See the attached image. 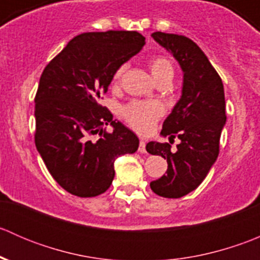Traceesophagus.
I'll use <instances>...</instances> for the list:
<instances>
[{
  "mask_svg": "<svg viewBox=\"0 0 260 260\" xmlns=\"http://www.w3.org/2000/svg\"><path fill=\"white\" fill-rule=\"evenodd\" d=\"M138 151L141 153H146V142L143 140L140 141V146H138Z\"/></svg>",
  "mask_w": 260,
  "mask_h": 260,
  "instance_id": "34e87169",
  "label": "esophagus"
}]
</instances>
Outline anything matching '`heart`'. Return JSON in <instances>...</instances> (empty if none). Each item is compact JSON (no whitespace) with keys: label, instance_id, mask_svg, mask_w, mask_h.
Listing matches in <instances>:
<instances>
[{"label":"heart","instance_id":"heart-1","mask_svg":"<svg viewBox=\"0 0 260 260\" xmlns=\"http://www.w3.org/2000/svg\"><path fill=\"white\" fill-rule=\"evenodd\" d=\"M148 69L156 83L158 81L174 78V67L171 61L165 56H153L148 60ZM125 70V65H122L114 73L113 81L115 84L120 80L123 73ZM165 113V108L159 102H132L123 109V115L127 122L140 132H148L154 123L159 119Z\"/></svg>","mask_w":260,"mask_h":260}]
</instances>
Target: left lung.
Instances as JSON below:
<instances>
[{
    "mask_svg": "<svg viewBox=\"0 0 260 260\" xmlns=\"http://www.w3.org/2000/svg\"><path fill=\"white\" fill-rule=\"evenodd\" d=\"M152 38L166 49L182 70L181 96L165 119L161 136L175 138L180 145L172 152L169 143L148 142V153L167 159V175L149 183L162 198L179 199L195 190L219 154L221 131L226 123L224 86L204 51L182 35L153 32Z\"/></svg>",
    "mask_w": 260,
    "mask_h": 260,
    "instance_id": "obj_1",
    "label": "left lung"
}]
</instances>
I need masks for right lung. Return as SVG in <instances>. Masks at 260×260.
Listing matches in <instances>:
<instances>
[{
	"mask_svg": "<svg viewBox=\"0 0 260 260\" xmlns=\"http://www.w3.org/2000/svg\"><path fill=\"white\" fill-rule=\"evenodd\" d=\"M137 31L84 32L46 65L35 98V145L54 180L79 198L106 192L117 157L135 153L137 136L99 106L114 73L141 51ZM111 124L112 132L104 125ZM99 134L94 140L92 136Z\"/></svg>",
	"mask_w": 260,
	"mask_h": 260,
	"instance_id": "1",
	"label": "right lung"
}]
</instances>
